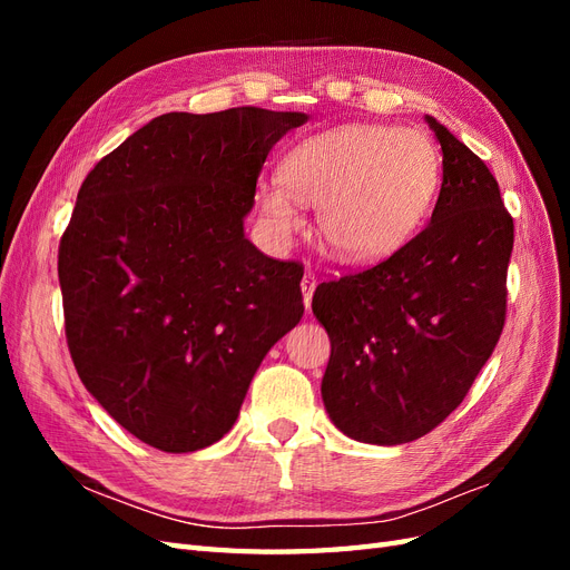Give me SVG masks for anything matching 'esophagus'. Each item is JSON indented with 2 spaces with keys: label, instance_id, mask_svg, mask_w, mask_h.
Returning a JSON list of instances; mask_svg holds the SVG:
<instances>
[{
  "label": "esophagus",
  "instance_id": "esophagus-1",
  "mask_svg": "<svg viewBox=\"0 0 570 570\" xmlns=\"http://www.w3.org/2000/svg\"><path fill=\"white\" fill-rule=\"evenodd\" d=\"M314 289H316V273L306 271L304 278H302V292H304V306L306 312H312V297H314Z\"/></svg>",
  "mask_w": 570,
  "mask_h": 570
}]
</instances>
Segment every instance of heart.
Here are the masks:
<instances>
[{
    "mask_svg": "<svg viewBox=\"0 0 570 570\" xmlns=\"http://www.w3.org/2000/svg\"><path fill=\"white\" fill-rule=\"evenodd\" d=\"M440 185V157L419 130L342 126L292 147L281 180L258 187L278 230L299 228L297 203L321 204L325 245L347 262H375L419 230Z\"/></svg>",
    "mask_w": 570,
    "mask_h": 570,
    "instance_id": "1",
    "label": "heart"
}]
</instances>
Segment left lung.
<instances>
[{
  "mask_svg": "<svg viewBox=\"0 0 570 570\" xmlns=\"http://www.w3.org/2000/svg\"><path fill=\"white\" fill-rule=\"evenodd\" d=\"M442 187L428 226L392 256L325 281L323 404L358 442L428 435L469 394L507 321L513 218L480 157L428 116Z\"/></svg>",
  "mask_w": 570,
  "mask_h": 570,
  "instance_id": "left-lung-1",
  "label": "left lung"
}]
</instances>
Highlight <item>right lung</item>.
Masks as SVG:
<instances>
[{"instance_id":"right-lung-1","label":"right lung","mask_w":570,"mask_h":570,"mask_svg":"<svg viewBox=\"0 0 570 570\" xmlns=\"http://www.w3.org/2000/svg\"><path fill=\"white\" fill-rule=\"evenodd\" d=\"M304 120L164 114L80 185L59 243L68 352L109 416L161 452L226 435L304 314V266L258 252L243 228L271 147Z\"/></svg>"}]
</instances>
